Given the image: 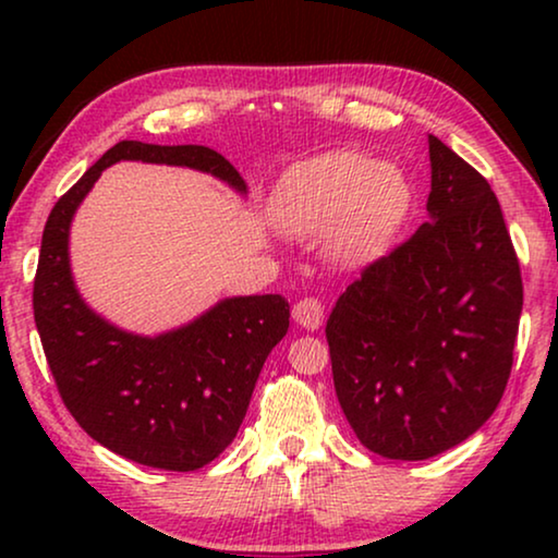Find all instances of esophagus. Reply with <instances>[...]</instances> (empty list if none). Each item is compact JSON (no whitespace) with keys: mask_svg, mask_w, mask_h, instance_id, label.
Here are the masks:
<instances>
[{"mask_svg":"<svg viewBox=\"0 0 558 558\" xmlns=\"http://www.w3.org/2000/svg\"><path fill=\"white\" fill-rule=\"evenodd\" d=\"M292 317H294L296 325L304 327V330H317V327L323 325L325 307H323V302L312 300V296H304V300L294 304Z\"/></svg>","mask_w":558,"mask_h":558,"instance_id":"esophagus-1","label":"esophagus"}]
</instances>
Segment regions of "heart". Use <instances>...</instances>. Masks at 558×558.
Instances as JSON below:
<instances>
[{"label": "heart", "mask_w": 558, "mask_h": 558, "mask_svg": "<svg viewBox=\"0 0 558 558\" xmlns=\"http://www.w3.org/2000/svg\"><path fill=\"white\" fill-rule=\"evenodd\" d=\"M414 203V182L401 165L373 162L357 149H332L281 174L271 218L300 239L325 233L335 262L361 269L393 246Z\"/></svg>", "instance_id": "obj_1"}]
</instances>
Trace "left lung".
Instances as JSON below:
<instances>
[{
  "label": "left lung",
  "instance_id": "left-lung-1",
  "mask_svg": "<svg viewBox=\"0 0 558 558\" xmlns=\"http://www.w3.org/2000/svg\"><path fill=\"white\" fill-rule=\"evenodd\" d=\"M429 223L340 294L325 335L355 437L429 460L498 409L523 310L521 266L487 180L429 136Z\"/></svg>",
  "mask_w": 558,
  "mask_h": 558
}]
</instances>
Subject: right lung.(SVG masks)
<instances>
[{
	"label": "right lung",
	"mask_w": 558,
	"mask_h": 558,
	"mask_svg": "<svg viewBox=\"0 0 558 558\" xmlns=\"http://www.w3.org/2000/svg\"><path fill=\"white\" fill-rule=\"evenodd\" d=\"M121 159L190 167L246 195L239 170L216 149L113 144L50 210L33 289L35 325L60 399L90 439L147 468L201 470L239 432L266 355L289 330V302L281 294L228 296L157 338L96 315L75 289L68 235L83 197Z\"/></svg>",
	"instance_id": "1"
}]
</instances>
